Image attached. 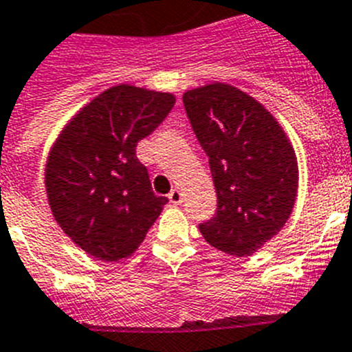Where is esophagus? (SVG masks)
<instances>
[{
	"instance_id": "esophagus-1",
	"label": "esophagus",
	"mask_w": 352,
	"mask_h": 352,
	"mask_svg": "<svg viewBox=\"0 0 352 352\" xmlns=\"http://www.w3.org/2000/svg\"><path fill=\"white\" fill-rule=\"evenodd\" d=\"M168 198H170V201H172V204H175V206H179L180 201H182V191H180L179 188L172 189V193L168 195Z\"/></svg>"
}]
</instances>
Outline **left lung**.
Listing matches in <instances>:
<instances>
[{
	"label": "left lung",
	"instance_id": "1",
	"mask_svg": "<svg viewBox=\"0 0 352 352\" xmlns=\"http://www.w3.org/2000/svg\"><path fill=\"white\" fill-rule=\"evenodd\" d=\"M184 106L209 155L218 210L201 223L204 239L232 256H252L285 227L299 168L292 142L255 97L228 83L186 90Z\"/></svg>",
	"mask_w": 352,
	"mask_h": 352
}]
</instances>
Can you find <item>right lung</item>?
<instances>
[{"label": "right lung", "instance_id": "add662e5", "mask_svg": "<svg viewBox=\"0 0 352 352\" xmlns=\"http://www.w3.org/2000/svg\"><path fill=\"white\" fill-rule=\"evenodd\" d=\"M175 100L170 91L115 85L85 104L51 145L44 182L53 218L97 261L133 255L166 206L152 191L136 145Z\"/></svg>", "mask_w": 352, "mask_h": 352}]
</instances>
